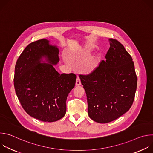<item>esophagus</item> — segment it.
Wrapping results in <instances>:
<instances>
[{"label": "esophagus", "mask_w": 153, "mask_h": 153, "mask_svg": "<svg viewBox=\"0 0 153 153\" xmlns=\"http://www.w3.org/2000/svg\"><path fill=\"white\" fill-rule=\"evenodd\" d=\"M76 85H81V81H80V77L79 76H77V79H76Z\"/></svg>", "instance_id": "esophagus-1"}]
</instances>
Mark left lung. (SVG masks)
Instances as JSON below:
<instances>
[{"label":"left lung","mask_w":153,"mask_h":153,"mask_svg":"<svg viewBox=\"0 0 153 153\" xmlns=\"http://www.w3.org/2000/svg\"><path fill=\"white\" fill-rule=\"evenodd\" d=\"M105 60L88 74H80L88 102V113L101 123L119 118L131 107L137 77L133 59L122 43L109 39Z\"/></svg>","instance_id":"1"}]
</instances>
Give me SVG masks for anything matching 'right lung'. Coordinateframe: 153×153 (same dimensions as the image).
I'll return each mask as SVG.
<instances>
[{"mask_svg": "<svg viewBox=\"0 0 153 153\" xmlns=\"http://www.w3.org/2000/svg\"><path fill=\"white\" fill-rule=\"evenodd\" d=\"M59 50L47 39L30 43L19 56L15 66L14 85L24 110L31 117L52 122L66 113L67 98L75 86L74 73L60 74L53 67L59 60ZM46 56L50 64H40Z\"/></svg>", "mask_w": 153, "mask_h": 153, "instance_id": "right-lung-1", "label": "right lung"}]
</instances>
